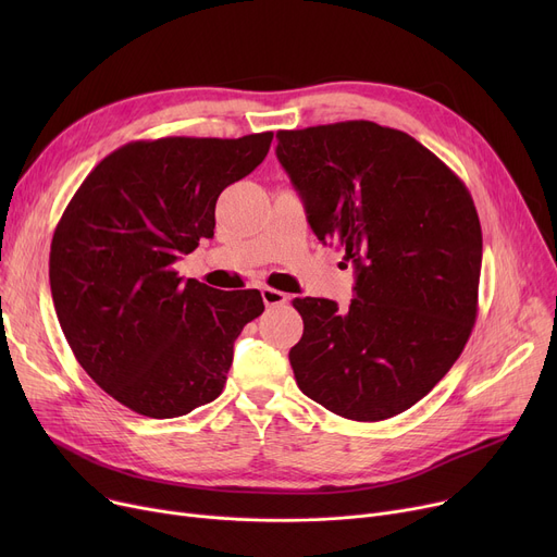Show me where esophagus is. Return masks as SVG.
Wrapping results in <instances>:
<instances>
[{"label": "esophagus", "mask_w": 557, "mask_h": 557, "mask_svg": "<svg viewBox=\"0 0 557 557\" xmlns=\"http://www.w3.org/2000/svg\"><path fill=\"white\" fill-rule=\"evenodd\" d=\"M261 300L267 307H282L288 302V296L282 294V290H277V288L267 286V288H261Z\"/></svg>", "instance_id": "obj_1"}]
</instances>
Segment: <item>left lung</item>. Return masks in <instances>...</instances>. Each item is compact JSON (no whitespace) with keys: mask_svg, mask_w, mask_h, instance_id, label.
<instances>
[{"mask_svg":"<svg viewBox=\"0 0 557 557\" xmlns=\"http://www.w3.org/2000/svg\"><path fill=\"white\" fill-rule=\"evenodd\" d=\"M277 160L315 237L355 263V300L296 298L288 361L327 411L379 422L420 401L460 357L479 302L483 237L458 175L411 135L374 122L277 133Z\"/></svg>","mask_w":557,"mask_h":557,"instance_id":"left-lung-1","label":"left lung"}]
</instances>
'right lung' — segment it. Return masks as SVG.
<instances>
[{
	"mask_svg": "<svg viewBox=\"0 0 557 557\" xmlns=\"http://www.w3.org/2000/svg\"><path fill=\"white\" fill-rule=\"evenodd\" d=\"M273 133L162 137L103 158L58 221L49 284L76 361L131 411L166 420L214 401L257 288L219 290L173 263L214 237L221 191L261 164Z\"/></svg>",
	"mask_w": 557,
	"mask_h": 557,
	"instance_id": "obj_1",
	"label": "right lung"
}]
</instances>
